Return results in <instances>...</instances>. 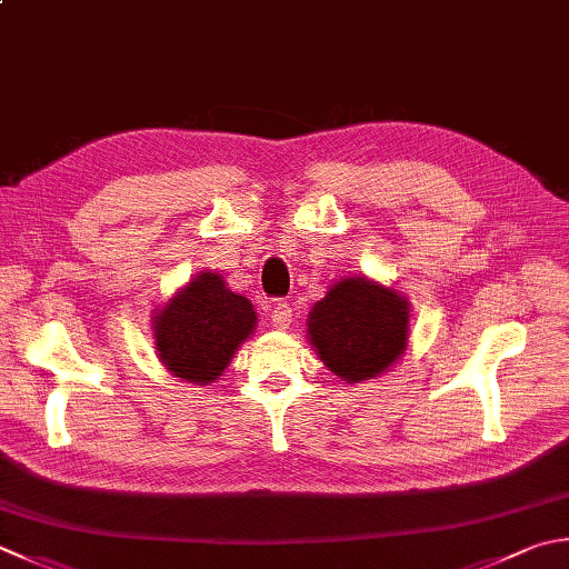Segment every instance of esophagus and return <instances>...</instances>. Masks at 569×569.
<instances>
[{"mask_svg": "<svg viewBox=\"0 0 569 569\" xmlns=\"http://www.w3.org/2000/svg\"><path fill=\"white\" fill-rule=\"evenodd\" d=\"M292 312L295 309L289 307L287 302H277L274 307H272V327L274 329H289V321H292Z\"/></svg>", "mask_w": 569, "mask_h": 569, "instance_id": "obj_1", "label": "esophagus"}]
</instances>
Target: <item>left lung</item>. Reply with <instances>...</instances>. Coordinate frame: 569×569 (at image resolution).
Here are the masks:
<instances>
[{
    "mask_svg": "<svg viewBox=\"0 0 569 569\" xmlns=\"http://www.w3.org/2000/svg\"><path fill=\"white\" fill-rule=\"evenodd\" d=\"M411 302L369 277H341L309 309L307 339L325 367L347 383L381 377L409 347Z\"/></svg>",
    "mask_w": 569,
    "mask_h": 569,
    "instance_id": "1",
    "label": "left lung"
}]
</instances>
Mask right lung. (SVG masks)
<instances>
[{"mask_svg":"<svg viewBox=\"0 0 569 569\" xmlns=\"http://www.w3.org/2000/svg\"><path fill=\"white\" fill-rule=\"evenodd\" d=\"M254 327L250 299L232 292L212 270L190 277L151 317L158 361L176 379L196 386L216 383Z\"/></svg>","mask_w":569,"mask_h":569,"instance_id":"add662e5","label":"right lung"}]
</instances>
